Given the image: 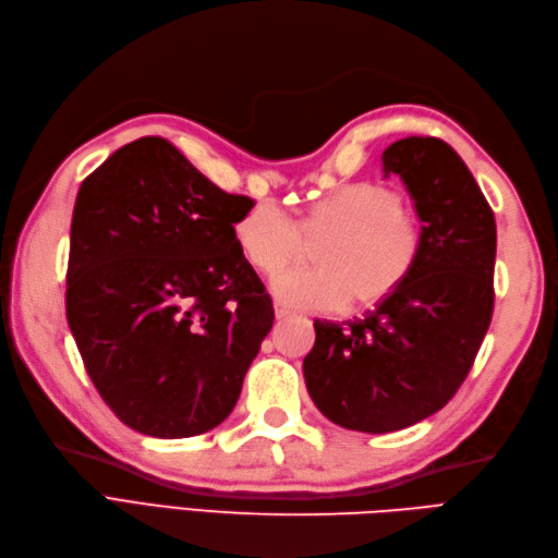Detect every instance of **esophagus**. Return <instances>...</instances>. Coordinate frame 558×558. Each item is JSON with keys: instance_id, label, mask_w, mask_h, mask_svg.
Masks as SVG:
<instances>
[{"instance_id": "1", "label": "esophagus", "mask_w": 558, "mask_h": 558, "mask_svg": "<svg viewBox=\"0 0 558 558\" xmlns=\"http://www.w3.org/2000/svg\"><path fill=\"white\" fill-rule=\"evenodd\" d=\"M275 316H277L279 320H283V318H289V316H293V312H291L289 307H283V305H279V302H277V305H275Z\"/></svg>"}]
</instances>
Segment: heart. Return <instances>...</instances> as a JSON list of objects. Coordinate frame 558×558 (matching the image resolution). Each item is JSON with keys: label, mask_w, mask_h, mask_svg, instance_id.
Returning a JSON list of instances; mask_svg holds the SVG:
<instances>
[{"label": "heart", "mask_w": 558, "mask_h": 558, "mask_svg": "<svg viewBox=\"0 0 558 558\" xmlns=\"http://www.w3.org/2000/svg\"><path fill=\"white\" fill-rule=\"evenodd\" d=\"M234 242L258 275L275 277L314 244V267L275 281L283 302L307 312L369 310L396 295L424 248L418 214L391 185L349 183L314 199L295 221L260 202L234 223Z\"/></svg>", "instance_id": "obj_1"}]
</instances>
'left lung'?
Returning a JSON list of instances; mask_svg holds the SVG:
<instances>
[{
    "mask_svg": "<svg viewBox=\"0 0 558 558\" xmlns=\"http://www.w3.org/2000/svg\"><path fill=\"white\" fill-rule=\"evenodd\" d=\"M414 199L424 248L412 277L347 324L314 320L302 363L307 391L332 424L391 433L442 410L468 377L494 314L496 218L456 150L408 137L381 156Z\"/></svg>",
    "mask_w": 558,
    "mask_h": 558,
    "instance_id": "8db88e82",
    "label": "left lung"
}]
</instances>
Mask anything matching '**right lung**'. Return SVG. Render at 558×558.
Listing matches in <instances>:
<instances>
[{
    "instance_id": "add662e5",
    "label": "right lung",
    "mask_w": 558,
    "mask_h": 558,
    "mask_svg": "<svg viewBox=\"0 0 558 558\" xmlns=\"http://www.w3.org/2000/svg\"><path fill=\"white\" fill-rule=\"evenodd\" d=\"M251 207L162 137L125 144L81 183L66 320L99 396L132 430L191 437L238 404L275 324L232 232Z\"/></svg>"
}]
</instances>
